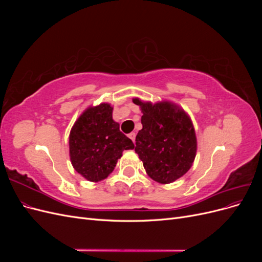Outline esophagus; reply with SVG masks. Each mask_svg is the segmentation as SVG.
I'll list each match as a JSON object with an SVG mask.
<instances>
[{
  "label": "esophagus",
  "instance_id": "1",
  "mask_svg": "<svg viewBox=\"0 0 262 262\" xmlns=\"http://www.w3.org/2000/svg\"><path fill=\"white\" fill-rule=\"evenodd\" d=\"M129 138L133 141V143H134V142H136V133H134V132H131V133L129 134Z\"/></svg>",
  "mask_w": 262,
  "mask_h": 262
}]
</instances>
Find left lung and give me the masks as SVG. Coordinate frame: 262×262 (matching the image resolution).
I'll return each mask as SVG.
<instances>
[{
  "instance_id": "1",
  "label": "left lung",
  "mask_w": 262,
  "mask_h": 262,
  "mask_svg": "<svg viewBox=\"0 0 262 262\" xmlns=\"http://www.w3.org/2000/svg\"><path fill=\"white\" fill-rule=\"evenodd\" d=\"M141 107L143 125L136 138V153L147 175L161 184H170L184 176L192 166L196 152L193 124L184 110L168 101L143 102Z\"/></svg>"
}]
</instances>
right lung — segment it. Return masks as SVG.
I'll use <instances>...</instances> for the list:
<instances>
[{"label": "right lung", "instance_id": "1", "mask_svg": "<svg viewBox=\"0 0 262 262\" xmlns=\"http://www.w3.org/2000/svg\"><path fill=\"white\" fill-rule=\"evenodd\" d=\"M70 157L74 169L90 181L108 177L133 142L119 130L109 104L86 109L70 133Z\"/></svg>", "mask_w": 262, "mask_h": 262}]
</instances>
